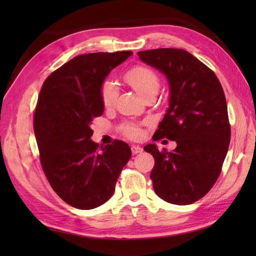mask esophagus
I'll use <instances>...</instances> for the list:
<instances>
[{
	"label": "esophagus",
	"mask_w": 256,
	"mask_h": 256,
	"mask_svg": "<svg viewBox=\"0 0 256 256\" xmlns=\"http://www.w3.org/2000/svg\"><path fill=\"white\" fill-rule=\"evenodd\" d=\"M131 150H132V153L134 154V155H136V154H140L143 152V148H140V146H138V145H133L132 148H131Z\"/></svg>",
	"instance_id": "esophagus-1"
}]
</instances>
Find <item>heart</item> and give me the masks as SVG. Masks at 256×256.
I'll use <instances>...</instances> for the list:
<instances>
[{
  "mask_svg": "<svg viewBox=\"0 0 256 256\" xmlns=\"http://www.w3.org/2000/svg\"><path fill=\"white\" fill-rule=\"evenodd\" d=\"M124 79L140 96L145 98L150 94H157L160 89V79L153 69L145 66H136L125 74ZM118 91L111 81H106L101 86V100L106 106H112L116 103ZM123 132L131 138H140L142 131L134 124L125 125Z\"/></svg>",
  "mask_w": 256,
  "mask_h": 256,
  "instance_id": "1",
  "label": "heart"
}]
</instances>
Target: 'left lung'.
Returning <instances> with one entry per match:
<instances>
[{"label": "left lung", "instance_id": "8db88e82", "mask_svg": "<svg viewBox=\"0 0 256 256\" xmlns=\"http://www.w3.org/2000/svg\"><path fill=\"white\" fill-rule=\"evenodd\" d=\"M138 57L164 74L170 86L168 108L153 140L177 143L172 152L156 144L144 148L155 160L154 192L170 204H190L214 186L229 148L224 89L212 70L184 50L160 48L140 52Z\"/></svg>", "mask_w": 256, "mask_h": 256}]
</instances>
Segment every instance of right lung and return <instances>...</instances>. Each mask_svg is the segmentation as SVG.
<instances>
[{
    "label": "right lung",
    "instance_id": "obj_1",
    "mask_svg": "<svg viewBox=\"0 0 256 256\" xmlns=\"http://www.w3.org/2000/svg\"><path fill=\"white\" fill-rule=\"evenodd\" d=\"M132 52H94L72 58L48 77L34 116L42 170L64 202L94 209L110 199L116 179L131 158L122 140L99 146L90 125L102 116L101 86L108 74Z\"/></svg>",
    "mask_w": 256,
    "mask_h": 256
}]
</instances>
